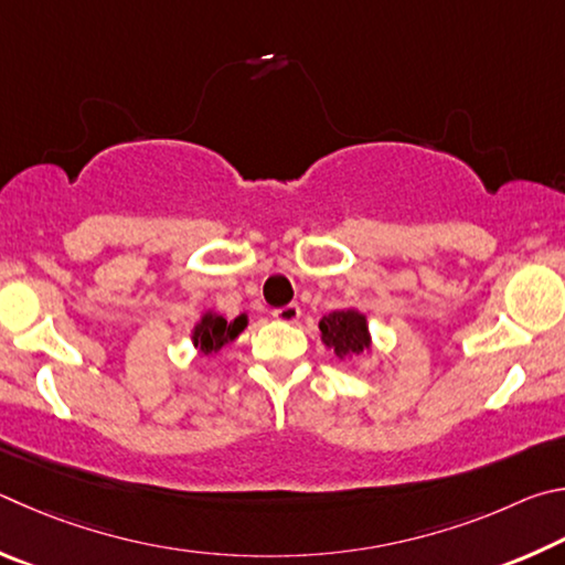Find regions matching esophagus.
Segmentation results:
<instances>
[{
  "instance_id": "obj_1",
  "label": "esophagus",
  "mask_w": 565,
  "mask_h": 565,
  "mask_svg": "<svg viewBox=\"0 0 565 565\" xmlns=\"http://www.w3.org/2000/svg\"><path fill=\"white\" fill-rule=\"evenodd\" d=\"M300 308L295 302H290V305H285V308H277V310H273V318L275 320H280V322H288V324H292V322H298L300 320Z\"/></svg>"
}]
</instances>
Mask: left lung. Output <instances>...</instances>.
I'll return each mask as SVG.
<instances>
[{"label": "left lung", "mask_w": 565, "mask_h": 565, "mask_svg": "<svg viewBox=\"0 0 565 565\" xmlns=\"http://www.w3.org/2000/svg\"><path fill=\"white\" fill-rule=\"evenodd\" d=\"M320 338L324 348L334 350L340 360L362 358L370 352L372 338L367 328V318L358 310H334L320 320Z\"/></svg>", "instance_id": "obj_1"}]
</instances>
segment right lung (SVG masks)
<instances>
[{
    "label": "right lung",
    "mask_w": 565,
    "mask_h": 565,
    "mask_svg": "<svg viewBox=\"0 0 565 565\" xmlns=\"http://www.w3.org/2000/svg\"><path fill=\"white\" fill-rule=\"evenodd\" d=\"M245 328L247 315H237L235 320H225L223 315L207 310L193 328V348H198L201 354L221 352L225 344H231Z\"/></svg>",
    "instance_id": "obj_1"
}]
</instances>
